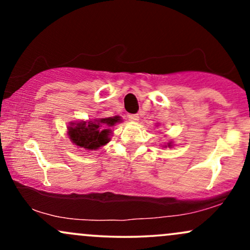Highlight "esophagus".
I'll list each match as a JSON object with an SVG mask.
<instances>
[{
  "label": "esophagus",
  "mask_w": 250,
  "mask_h": 250,
  "mask_svg": "<svg viewBox=\"0 0 250 250\" xmlns=\"http://www.w3.org/2000/svg\"><path fill=\"white\" fill-rule=\"evenodd\" d=\"M128 120L130 122H137L139 121V115L137 114H130V115H128Z\"/></svg>",
  "instance_id": "34e87169"
}]
</instances>
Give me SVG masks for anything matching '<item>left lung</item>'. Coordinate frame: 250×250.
<instances>
[{
  "label": "left lung",
  "mask_w": 250,
  "mask_h": 250,
  "mask_svg": "<svg viewBox=\"0 0 250 250\" xmlns=\"http://www.w3.org/2000/svg\"><path fill=\"white\" fill-rule=\"evenodd\" d=\"M167 146H168V147H169V148H170V147H171V142H169V143H167ZM167 146H165V147H167Z\"/></svg>",
  "instance_id": "obj_1"
}]
</instances>
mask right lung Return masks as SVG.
I'll return each instance as SVG.
<instances>
[{"mask_svg":"<svg viewBox=\"0 0 250 250\" xmlns=\"http://www.w3.org/2000/svg\"><path fill=\"white\" fill-rule=\"evenodd\" d=\"M120 122H122L120 116L94 119L88 122H70L68 127V136L79 148L96 150L110 141V127Z\"/></svg>","mask_w":250,"mask_h":250,"instance_id":"right-lung-1","label":"right lung"}]
</instances>
